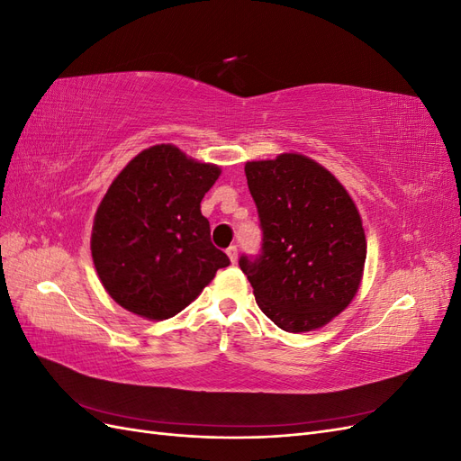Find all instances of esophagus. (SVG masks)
<instances>
[{"mask_svg":"<svg viewBox=\"0 0 461 461\" xmlns=\"http://www.w3.org/2000/svg\"><path fill=\"white\" fill-rule=\"evenodd\" d=\"M227 254H229V258H230L232 263L239 261V248H236V246H229V248H227Z\"/></svg>","mask_w":461,"mask_h":461,"instance_id":"obj_1","label":"esophagus"}]
</instances>
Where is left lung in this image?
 <instances>
[{
  "label": "left lung",
  "instance_id": "8db88e82",
  "mask_svg": "<svg viewBox=\"0 0 461 461\" xmlns=\"http://www.w3.org/2000/svg\"><path fill=\"white\" fill-rule=\"evenodd\" d=\"M261 249L239 263L259 310L286 332L327 325L352 302L367 254L350 194L325 167L283 153L244 167Z\"/></svg>",
  "mask_w": 461,
  "mask_h": 461
}]
</instances>
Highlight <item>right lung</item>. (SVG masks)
<instances>
[{"label":"right lung","instance_id":"right-lung-1","mask_svg":"<svg viewBox=\"0 0 461 461\" xmlns=\"http://www.w3.org/2000/svg\"><path fill=\"white\" fill-rule=\"evenodd\" d=\"M221 169L171 144L144 149L111 183L95 212L97 276L124 310L146 319L183 312L230 259L212 244L200 203Z\"/></svg>","mask_w":461,"mask_h":461}]
</instances>
